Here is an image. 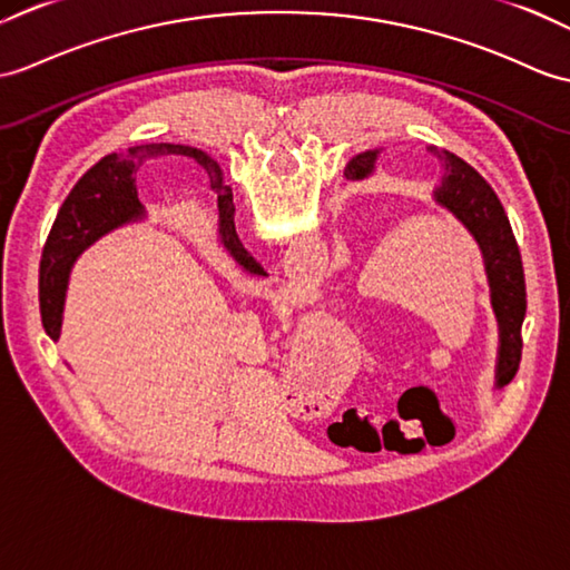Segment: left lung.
Returning a JSON list of instances; mask_svg holds the SVG:
<instances>
[{
	"label": "left lung",
	"instance_id": "8db88e82",
	"mask_svg": "<svg viewBox=\"0 0 570 570\" xmlns=\"http://www.w3.org/2000/svg\"><path fill=\"white\" fill-rule=\"evenodd\" d=\"M442 163V181L434 187V202L449 210L479 245L483 267L491 286V306L498 321L495 389H505L514 379L522 360V323L527 313L524 269L518 240L500 198L479 171L454 153L428 148ZM379 150L354 155L345 167L347 179L374 175Z\"/></svg>",
	"mask_w": 570,
	"mask_h": 570
}]
</instances>
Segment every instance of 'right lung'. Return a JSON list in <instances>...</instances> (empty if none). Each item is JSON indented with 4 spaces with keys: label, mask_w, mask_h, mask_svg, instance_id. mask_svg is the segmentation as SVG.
<instances>
[{
    "label": "right lung",
    "mask_w": 570,
    "mask_h": 570,
    "mask_svg": "<svg viewBox=\"0 0 570 570\" xmlns=\"http://www.w3.org/2000/svg\"><path fill=\"white\" fill-rule=\"evenodd\" d=\"M148 148H153V145H138V148H130L128 153H111L101 157L75 184L70 196L65 198L43 247L41 269H38V303H41V321L50 340H60L65 298H68L70 272L77 257L106 233L121 228L126 223H136L145 216L134 175L138 167L136 163L142 160V150ZM163 148L169 153L189 155L202 163L208 160L206 153L189 148V145H160V150ZM218 235L225 253L247 274H262L259 264L249 257L243 243L237 240L230 204H223V198H218Z\"/></svg>",
    "instance_id": "right-lung-1"
}]
</instances>
